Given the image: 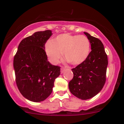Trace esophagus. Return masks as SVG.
<instances>
[{"label": "esophagus", "mask_w": 124, "mask_h": 124, "mask_svg": "<svg viewBox=\"0 0 124 124\" xmlns=\"http://www.w3.org/2000/svg\"><path fill=\"white\" fill-rule=\"evenodd\" d=\"M65 71V68H63V67H62V68L61 69V73L62 74Z\"/></svg>", "instance_id": "34e87169"}]
</instances>
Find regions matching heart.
Here are the masks:
<instances>
[{
  "label": "heart",
  "mask_w": 124,
  "mask_h": 124,
  "mask_svg": "<svg viewBox=\"0 0 124 124\" xmlns=\"http://www.w3.org/2000/svg\"><path fill=\"white\" fill-rule=\"evenodd\" d=\"M45 50L51 63H58L62 58L63 53L65 59L70 63L78 65L83 63L88 57L90 43L85 35L65 33L58 35L52 41L47 42Z\"/></svg>",
  "instance_id": "heart-1"
}]
</instances>
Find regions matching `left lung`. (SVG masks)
Instances as JSON below:
<instances>
[{
    "instance_id": "8db88e82",
    "label": "left lung",
    "mask_w": 124,
    "mask_h": 124,
    "mask_svg": "<svg viewBox=\"0 0 124 124\" xmlns=\"http://www.w3.org/2000/svg\"><path fill=\"white\" fill-rule=\"evenodd\" d=\"M84 34L90 41L92 51L83 63L71 69L74 76L69 87L74 95L85 100L94 97L104 87L108 61L101 40L87 32Z\"/></svg>"
}]
</instances>
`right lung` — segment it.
Segmentation results:
<instances>
[{"instance_id":"right-lung-1","label":"right lung","mask_w":124,"mask_h":124,"mask_svg":"<svg viewBox=\"0 0 124 124\" xmlns=\"http://www.w3.org/2000/svg\"><path fill=\"white\" fill-rule=\"evenodd\" d=\"M51 30L38 31L19 45L14 58L16 84L22 95L32 102L43 101L52 93L61 67L47 61L45 45Z\"/></svg>"}]
</instances>
